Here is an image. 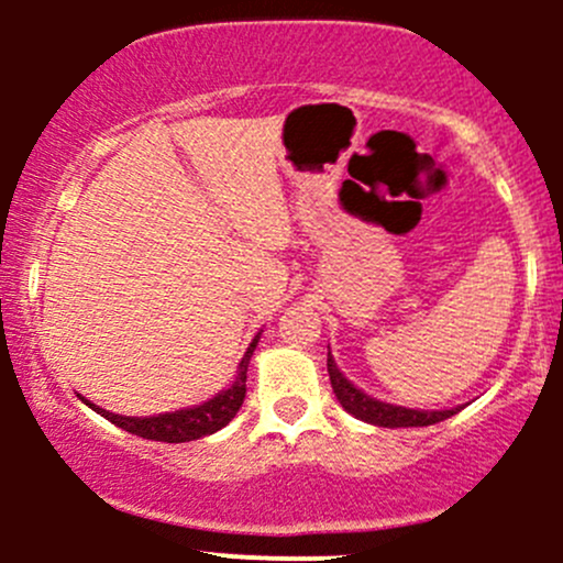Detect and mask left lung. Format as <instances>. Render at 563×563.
Listing matches in <instances>:
<instances>
[{
	"mask_svg": "<svg viewBox=\"0 0 563 563\" xmlns=\"http://www.w3.org/2000/svg\"><path fill=\"white\" fill-rule=\"evenodd\" d=\"M327 371L340 406H343L351 417L362 419V422L367 424H376V428H428V424L444 422V419H450L452 413L460 411V406L444 408V411H424V408H406L387 400H378V397L354 387V384L340 373L332 351L327 354Z\"/></svg>",
	"mask_w": 563,
	"mask_h": 563,
	"instance_id": "obj_1",
	"label": "left lung"
}]
</instances>
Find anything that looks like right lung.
Returning a JSON list of instances; mask_svg holds the SVG:
<instances>
[{
	"mask_svg": "<svg viewBox=\"0 0 563 563\" xmlns=\"http://www.w3.org/2000/svg\"><path fill=\"white\" fill-rule=\"evenodd\" d=\"M261 332L255 334L253 343L247 345L245 356L240 362V371H236L234 384L229 389L218 391L214 397H209L207 402L201 406H190V408H179V411H168V413H157V417H122V413H111L106 408L95 406L89 402L87 397H81L92 411H98L100 417H106L108 422H113L117 428L128 430V433L141 435V439L150 441H166V444H185V441H196L203 439V435L218 433L220 428L231 422L236 417V411L245 402V391H247V365L250 356H253L255 345H258Z\"/></svg>",
	"mask_w": 563,
	"mask_h": 563,
	"instance_id": "right-lung-1",
	"label": "right lung"
}]
</instances>
